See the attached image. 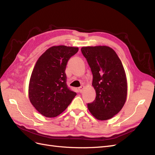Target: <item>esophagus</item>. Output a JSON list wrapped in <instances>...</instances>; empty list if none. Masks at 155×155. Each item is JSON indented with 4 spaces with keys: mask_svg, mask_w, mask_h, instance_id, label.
<instances>
[{
    "mask_svg": "<svg viewBox=\"0 0 155 155\" xmlns=\"http://www.w3.org/2000/svg\"><path fill=\"white\" fill-rule=\"evenodd\" d=\"M84 88H85V87H84L83 85H81L80 87H79V88H78L79 92H80V93H82V92H83V89H84Z\"/></svg>",
    "mask_w": 155,
    "mask_h": 155,
    "instance_id": "34e87169",
    "label": "esophagus"
}]
</instances>
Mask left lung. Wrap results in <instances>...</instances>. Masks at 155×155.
Returning <instances> with one entry per match:
<instances>
[{"mask_svg": "<svg viewBox=\"0 0 155 155\" xmlns=\"http://www.w3.org/2000/svg\"><path fill=\"white\" fill-rule=\"evenodd\" d=\"M81 50L91 68L96 93L88 109L96 119L109 120L118 113L126 101L127 85L123 64L109 46H87Z\"/></svg>", "mask_w": 155, "mask_h": 155, "instance_id": "1", "label": "left lung"}]
</instances>
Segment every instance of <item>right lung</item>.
Returning a JSON list of instances; mask_svg holds the SVG:
<instances>
[{
	"mask_svg": "<svg viewBox=\"0 0 155 155\" xmlns=\"http://www.w3.org/2000/svg\"><path fill=\"white\" fill-rule=\"evenodd\" d=\"M78 48L51 46L37 60L30 80V102L42 115L53 118L67 109L76 93L67 86L65 70Z\"/></svg>",
	"mask_w": 155,
	"mask_h": 155,
	"instance_id": "right-lung-1",
	"label": "right lung"
}]
</instances>
